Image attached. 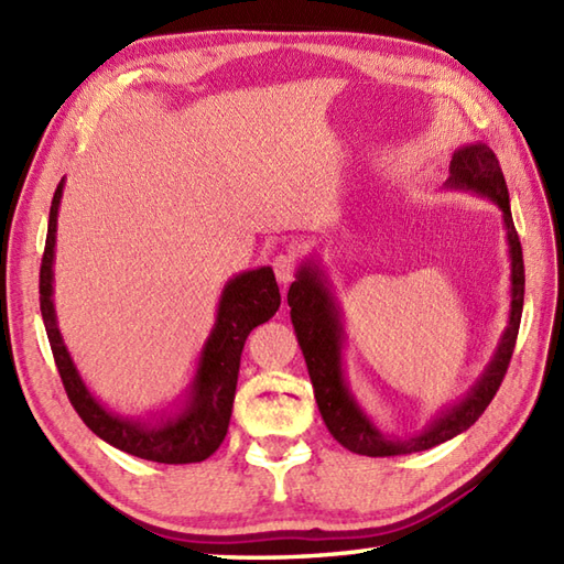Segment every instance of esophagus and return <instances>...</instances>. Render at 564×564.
I'll use <instances>...</instances> for the list:
<instances>
[{"label":"esophagus","instance_id":"34e87169","mask_svg":"<svg viewBox=\"0 0 564 564\" xmlns=\"http://www.w3.org/2000/svg\"><path fill=\"white\" fill-rule=\"evenodd\" d=\"M273 271H275V279H279V283L289 285L293 281V273H295V259L293 254H281L273 259Z\"/></svg>","mask_w":564,"mask_h":564}]
</instances>
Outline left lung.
<instances>
[{"label": "left lung", "mask_w": 564, "mask_h": 564, "mask_svg": "<svg viewBox=\"0 0 564 564\" xmlns=\"http://www.w3.org/2000/svg\"><path fill=\"white\" fill-rule=\"evenodd\" d=\"M451 191H465L475 194L501 210L505 223L507 247H509V317L507 327L501 332L497 349L489 358V364L475 380V386L465 392V398L443 406L436 416L414 436L392 438L382 431L370 414L364 410L354 394L349 378L344 368V310L329 273L322 267L317 257H307L301 261L295 271V281L289 291L291 322L295 329L297 344L305 356L307 373L313 380L315 400L319 414L325 419L329 434L337 438L344 448L370 458H388V455H406L434 448L438 443L463 434L477 419L482 416L487 404L492 402L501 380L511 361L513 344L519 337L521 313H523V254L521 242L513 227L509 188L501 174L499 160L485 142H473L453 152L451 176L443 184Z\"/></svg>", "instance_id": "obj_1"}]
</instances>
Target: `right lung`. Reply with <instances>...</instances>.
Returning a JSON list of instances; mask_svg holds the SVG:
<instances>
[{
  "mask_svg": "<svg viewBox=\"0 0 564 564\" xmlns=\"http://www.w3.org/2000/svg\"><path fill=\"white\" fill-rule=\"evenodd\" d=\"M63 188L65 178L55 188L51 218H47V237L41 263V315L72 406L82 416V422L101 441L111 443L118 451L135 455V458L166 465L200 463L210 458L220 448L227 426H230L239 356H242L249 332L269 322L281 305L273 269L259 267L239 271L225 283L218 310H215V325L198 354L194 376H191L182 400L142 416L116 414L101 400L94 398L87 382L82 380L63 339V332L57 327L53 303V263Z\"/></svg>",
  "mask_w": 564,
  "mask_h": 564,
  "instance_id": "1",
  "label": "right lung"
}]
</instances>
